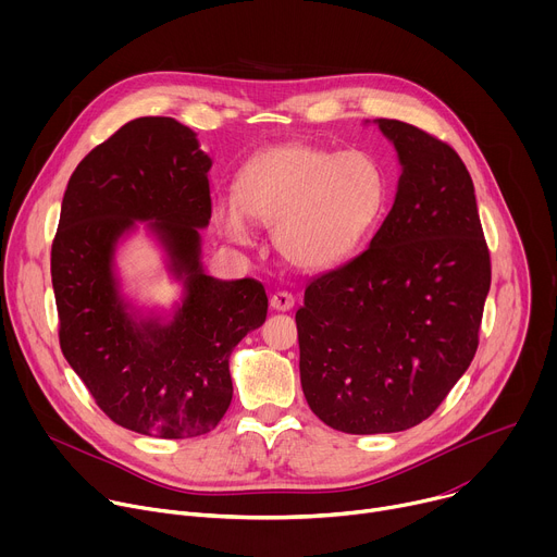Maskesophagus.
Here are the masks:
<instances>
[{
	"instance_id": "esophagus-1",
	"label": "esophagus",
	"mask_w": 557,
	"mask_h": 557,
	"mask_svg": "<svg viewBox=\"0 0 557 557\" xmlns=\"http://www.w3.org/2000/svg\"><path fill=\"white\" fill-rule=\"evenodd\" d=\"M295 306V297L288 290H277L271 295V308L273 310H290Z\"/></svg>"
}]
</instances>
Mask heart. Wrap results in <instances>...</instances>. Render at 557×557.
<instances>
[{"label": "heart", "mask_w": 557, "mask_h": 557, "mask_svg": "<svg viewBox=\"0 0 557 557\" xmlns=\"http://www.w3.org/2000/svg\"><path fill=\"white\" fill-rule=\"evenodd\" d=\"M385 198V176L370 153L295 143L251 158L237 174L235 200L215 202L213 218L235 245L251 243L249 220L273 226L288 264L329 269L359 249Z\"/></svg>", "instance_id": "1"}]
</instances>
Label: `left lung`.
Masks as SVG:
<instances>
[{
    "mask_svg": "<svg viewBox=\"0 0 557 557\" xmlns=\"http://www.w3.org/2000/svg\"><path fill=\"white\" fill-rule=\"evenodd\" d=\"M401 163L370 247L308 280L297 310L308 408L346 434L419 425L469 368L492 284L471 176L441 138L376 119Z\"/></svg>",
    "mask_w": 557,
    "mask_h": 557,
    "instance_id": "obj_1",
    "label": "left lung"
}]
</instances>
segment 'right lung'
Returning a JSON list of instances; mask_svg holds the SVG:
<instances>
[{
	"mask_svg": "<svg viewBox=\"0 0 557 557\" xmlns=\"http://www.w3.org/2000/svg\"><path fill=\"white\" fill-rule=\"evenodd\" d=\"M211 158L170 116L125 123L70 176L50 273L61 352L97 406L121 428L158 438L213 430L228 410V357L267 320L264 286L215 280L200 264L211 218ZM162 240L186 297L172 323L126 312L113 249L135 220Z\"/></svg>",
	"mask_w": 557,
	"mask_h": 557,
	"instance_id": "obj_1",
	"label": "right lung"
}]
</instances>
